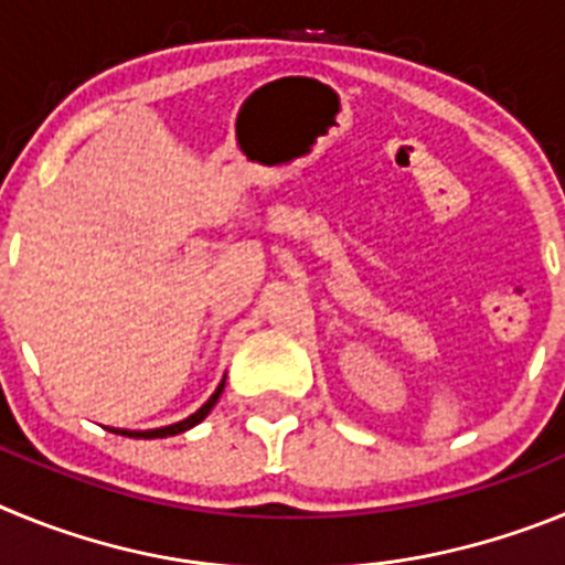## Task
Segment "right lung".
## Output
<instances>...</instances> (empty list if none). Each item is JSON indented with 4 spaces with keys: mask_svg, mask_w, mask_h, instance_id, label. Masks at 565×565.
Instances as JSON below:
<instances>
[{
    "mask_svg": "<svg viewBox=\"0 0 565 565\" xmlns=\"http://www.w3.org/2000/svg\"><path fill=\"white\" fill-rule=\"evenodd\" d=\"M223 384H226V382H221V387H217V391L212 393V398H209V402L203 404L201 411H198V413H192V416H189V418H183V422H178V424H169V427H161V430H143V433H132V430H113V433H121V436H129V438H167V436H178V433L189 430V427H194V424H201L203 418L209 416V411H212L214 404H217V398H221V393H223Z\"/></svg>",
    "mask_w": 565,
    "mask_h": 565,
    "instance_id": "obj_1",
    "label": "right lung"
}]
</instances>
